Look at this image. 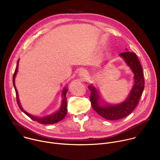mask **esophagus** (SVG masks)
<instances>
[{
	"label": "esophagus",
	"instance_id": "obj_1",
	"mask_svg": "<svg viewBox=\"0 0 160 160\" xmlns=\"http://www.w3.org/2000/svg\"><path fill=\"white\" fill-rule=\"evenodd\" d=\"M78 77L80 78V79L82 81H85L86 80V78H87V73H86V72L84 70H81L79 73H78Z\"/></svg>",
	"mask_w": 160,
	"mask_h": 160
}]
</instances>
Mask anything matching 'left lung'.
Instances as JSON below:
<instances>
[{"mask_svg":"<svg viewBox=\"0 0 160 160\" xmlns=\"http://www.w3.org/2000/svg\"><path fill=\"white\" fill-rule=\"evenodd\" d=\"M126 50L128 51L127 49ZM119 56L123 59L134 75L133 86L125 101L118 104H111L102 98L98 88L93 84L88 87L91 91L90 99L93 109L100 116L109 120H119L130 114L138 105L144 88L142 68L136 54L126 51L120 54Z\"/></svg>","mask_w":160,"mask_h":160,"instance_id":"8db88e82","label":"left lung"}]
</instances>
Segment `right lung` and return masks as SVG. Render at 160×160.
Segmentation results:
<instances>
[{
	"label": "right lung",
	"instance_id": "right-lung-1",
	"mask_svg": "<svg viewBox=\"0 0 160 160\" xmlns=\"http://www.w3.org/2000/svg\"><path fill=\"white\" fill-rule=\"evenodd\" d=\"M18 65H19V60L17 62V66L16 68V70L13 75V78H12V82H13V85L14 87L15 88V91H16V99H17V102L18 104L19 108H20V109L24 113H25L26 115L29 117L32 120L41 123V124H45V125H49V124H54L56 123H58L59 122H60L61 120H62L66 116V112H67V102H66V93L68 92V88L67 87H64L62 91V94L61 96L62 98V101H61V104L60 106V108L58 109V110L56 111L55 112H54L53 113L49 114L48 115H45L43 117H37V116H34L32 114L28 113V112L25 111L23 108H22L20 104V101L19 99V97H18V92L16 89V85H15V78L16 76L17 75L18 71Z\"/></svg>",
	"mask_w": 160,
	"mask_h": 160
}]
</instances>
